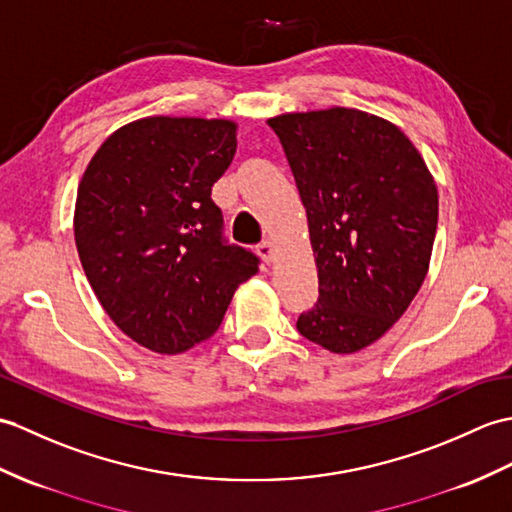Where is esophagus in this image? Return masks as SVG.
I'll use <instances>...</instances> for the list:
<instances>
[{
	"mask_svg": "<svg viewBox=\"0 0 512 512\" xmlns=\"http://www.w3.org/2000/svg\"><path fill=\"white\" fill-rule=\"evenodd\" d=\"M257 255L261 257V261H264V264H272V261H275V246H272V242H264V244H259L257 246Z\"/></svg>",
	"mask_w": 512,
	"mask_h": 512,
	"instance_id": "obj_1",
	"label": "esophagus"
}]
</instances>
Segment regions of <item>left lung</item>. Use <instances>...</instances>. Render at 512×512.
Returning a JSON list of instances; mask_svg holds the SVG:
<instances>
[{"label":"left lung","instance_id":"left-lung-1","mask_svg":"<svg viewBox=\"0 0 512 512\" xmlns=\"http://www.w3.org/2000/svg\"><path fill=\"white\" fill-rule=\"evenodd\" d=\"M268 124L299 187L318 270V303L296 329L331 353H355L397 323L427 275L434 176L384 117L331 106Z\"/></svg>","mask_w":512,"mask_h":512}]
</instances>
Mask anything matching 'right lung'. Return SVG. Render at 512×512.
Here are the masks:
<instances>
[{"label": "right lung", "mask_w": 512, "mask_h": 512, "mask_svg": "<svg viewBox=\"0 0 512 512\" xmlns=\"http://www.w3.org/2000/svg\"><path fill=\"white\" fill-rule=\"evenodd\" d=\"M237 148V124L141 117L95 150L80 178L74 237L104 312L124 334L176 355L216 334L259 259L224 244L211 187Z\"/></svg>", "instance_id": "1"}]
</instances>
